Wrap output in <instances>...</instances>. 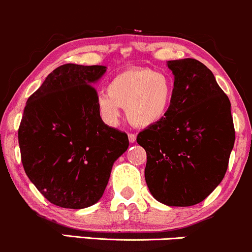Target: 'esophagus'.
Listing matches in <instances>:
<instances>
[{"mask_svg": "<svg viewBox=\"0 0 252 252\" xmlns=\"http://www.w3.org/2000/svg\"><path fill=\"white\" fill-rule=\"evenodd\" d=\"M128 138H129L130 143H134V142L136 141V135H134V134H128Z\"/></svg>", "mask_w": 252, "mask_h": 252, "instance_id": "1", "label": "esophagus"}]
</instances>
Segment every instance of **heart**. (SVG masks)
Listing matches in <instances>:
<instances>
[{
    "mask_svg": "<svg viewBox=\"0 0 252 252\" xmlns=\"http://www.w3.org/2000/svg\"><path fill=\"white\" fill-rule=\"evenodd\" d=\"M107 90L96 97L97 110L105 123L116 126L122 108H126L132 126L149 128L164 120L170 111L174 82L164 72L131 66L114 75Z\"/></svg>",
    "mask_w": 252,
    "mask_h": 252,
    "instance_id": "obj_1",
    "label": "heart"
}]
</instances>
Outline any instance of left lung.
Returning a JSON list of instances; mask_svg holds the SVG:
<instances>
[{
  "label": "left lung",
  "mask_w": 252,
  "mask_h": 252,
  "mask_svg": "<svg viewBox=\"0 0 252 252\" xmlns=\"http://www.w3.org/2000/svg\"><path fill=\"white\" fill-rule=\"evenodd\" d=\"M174 97L164 120L137 136L147 153L151 195L169 207L201 203L223 180L235 143L231 104L210 69L195 59L168 61Z\"/></svg>",
  "instance_id": "obj_1"
}]
</instances>
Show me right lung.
I'll return each mask as SVG.
<instances>
[{"label":"right lung","instance_id":"add662e5","mask_svg":"<svg viewBox=\"0 0 252 252\" xmlns=\"http://www.w3.org/2000/svg\"><path fill=\"white\" fill-rule=\"evenodd\" d=\"M104 65L63 64L29 97L19 128L29 180L50 203L83 209L99 201L128 135L110 128L96 107L94 83Z\"/></svg>","mask_w":252,"mask_h":252}]
</instances>
